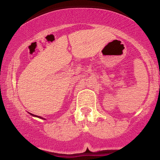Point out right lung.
Wrapping results in <instances>:
<instances>
[{"label": "right lung", "instance_id": "right-lung-1", "mask_svg": "<svg viewBox=\"0 0 160 160\" xmlns=\"http://www.w3.org/2000/svg\"><path fill=\"white\" fill-rule=\"evenodd\" d=\"M30 113L31 115L32 116H33V117H38V118H40V119H43V120H45L44 118H43V117H39V116H36V115H34V114H32V113Z\"/></svg>", "mask_w": 160, "mask_h": 160}]
</instances>
